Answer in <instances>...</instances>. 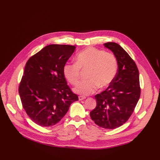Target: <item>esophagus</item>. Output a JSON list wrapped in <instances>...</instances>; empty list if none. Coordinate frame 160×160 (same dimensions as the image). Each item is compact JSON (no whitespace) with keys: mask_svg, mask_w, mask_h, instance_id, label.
<instances>
[{"mask_svg":"<svg viewBox=\"0 0 160 160\" xmlns=\"http://www.w3.org/2000/svg\"><path fill=\"white\" fill-rule=\"evenodd\" d=\"M86 99V97H84V96H79V101H81V100H83Z\"/></svg>","mask_w":160,"mask_h":160,"instance_id":"34e87169","label":"esophagus"}]
</instances>
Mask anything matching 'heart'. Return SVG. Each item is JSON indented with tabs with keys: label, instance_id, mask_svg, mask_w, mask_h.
<instances>
[{
	"label": "heart",
	"instance_id": "heart-1",
	"mask_svg": "<svg viewBox=\"0 0 160 160\" xmlns=\"http://www.w3.org/2000/svg\"><path fill=\"white\" fill-rule=\"evenodd\" d=\"M118 60L112 52H105L89 47L79 52L75 62H67L62 72L65 79L72 85L79 83L81 71L88 70V81L81 82L74 88L76 93L88 95L99 88H105L113 83L118 72Z\"/></svg>",
	"mask_w": 160,
	"mask_h": 160
}]
</instances>
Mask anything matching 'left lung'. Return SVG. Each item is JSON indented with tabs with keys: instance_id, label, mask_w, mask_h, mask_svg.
<instances>
[{
	"instance_id": "obj_1",
	"label": "left lung",
	"mask_w": 160,
	"mask_h": 160,
	"mask_svg": "<svg viewBox=\"0 0 160 160\" xmlns=\"http://www.w3.org/2000/svg\"><path fill=\"white\" fill-rule=\"evenodd\" d=\"M117 58L118 69L113 83L97 94L96 108L90 117L96 125L113 129L122 126L130 118L141 93L139 71L134 61L118 43H104Z\"/></svg>"
}]
</instances>
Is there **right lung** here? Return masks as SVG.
Returning a JSON list of instances; mask_svg holds the SVG:
<instances>
[{
	"label": "right lung",
	"mask_w": 160,
	"mask_h": 160,
	"mask_svg": "<svg viewBox=\"0 0 160 160\" xmlns=\"http://www.w3.org/2000/svg\"><path fill=\"white\" fill-rule=\"evenodd\" d=\"M75 49L72 45H49L27 62L18 93L28 117L41 127L59 122L71 104L78 101L62 72Z\"/></svg>",
	"instance_id": "right-lung-1"
}]
</instances>
